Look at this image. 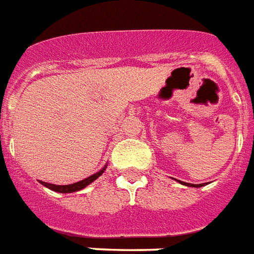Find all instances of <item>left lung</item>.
<instances>
[{"instance_id":"left-lung-1","label":"left lung","mask_w":254,"mask_h":254,"mask_svg":"<svg viewBox=\"0 0 254 254\" xmlns=\"http://www.w3.org/2000/svg\"><path fill=\"white\" fill-rule=\"evenodd\" d=\"M191 187H201V185H191Z\"/></svg>"}]
</instances>
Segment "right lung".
Here are the masks:
<instances>
[{
    "instance_id": "add662e5",
    "label": "right lung",
    "mask_w": 254,
    "mask_h": 254,
    "mask_svg": "<svg viewBox=\"0 0 254 254\" xmlns=\"http://www.w3.org/2000/svg\"><path fill=\"white\" fill-rule=\"evenodd\" d=\"M104 170H105V168H104L102 170H100L98 173L93 174V176L88 177V179L82 180V181H78V183L70 184V185H54V184L44 183V181H41V184L44 185V187L49 188V189H52V190L54 191H60V193H71V191L81 190V189H84L85 187H88L89 184H92L94 180L98 179V177L104 173Z\"/></svg>"
}]
</instances>
